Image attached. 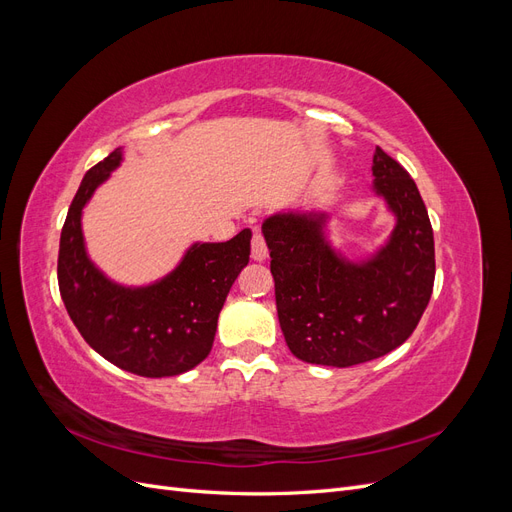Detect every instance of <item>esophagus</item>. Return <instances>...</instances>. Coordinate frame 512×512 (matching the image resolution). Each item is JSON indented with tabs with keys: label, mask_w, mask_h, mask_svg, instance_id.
I'll return each instance as SVG.
<instances>
[{
	"label": "esophagus",
	"mask_w": 512,
	"mask_h": 512,
	"mask_svg": "<svg viewBox=\"0 0 512 512\" xmlns=\"http://www.w3.org/2000/svg\"><path fill=\"white\" fill-rule=\"evenodd\" d=\"M252 258L256 262H262L269 258V247L265 243V237H262L258 230H254V237H252Z\"/></svg>",
	"instance_id": "esophagus-1"
}]
</instances>
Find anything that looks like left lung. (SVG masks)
<instances>
[{
  "instance_id": "1",
  "label": "left lung",
  "mask_w": 512,
  "mask_h": 512,
  "mask_svg": "<svg viewBox=\"0 0 512 512\" xmlns=\"http://www.w3.org/2000/svg\"><path fill=\"white\" fill-rule=\"evenodd\" d=\"M371 173L395 228L361 262L329 243L327 213L286 211L262 222L277 318L290 352L305 363L352 367L389 354L412 335L431 299L436 252L416 183L380 147Z\"/></svg>"
}]
</instances>
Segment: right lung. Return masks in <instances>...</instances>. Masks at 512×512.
<instances>
[{
    "label": "right lung",
    "mask_w": 512,
    "mask_h": 512,
    "mask_svg": "<svg viewBox=\"0 0 512 512\" xmlns=\"http://www.w3.org/2000/svg\"><path fill=\"white\" fill-rule=\"evenodd\" d=\"M123 151L87 170L61 228L57 280L68 314L85 342L106 361L145 378L179 376L211 352L218 316L241 269L250 262L252 230L224 243H194L179 265L149 286H121L89 260L83 209Z\"/></svg>",
    "instance_id": "add662e5"
}]
</instances>
